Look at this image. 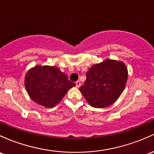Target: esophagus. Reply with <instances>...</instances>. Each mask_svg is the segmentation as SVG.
I'll return each mask as SVG.
<instances>
[{"instance_id":"1","label":"esophagus","mask_w":154,"mask_h":154,"mask_svg":"<svg viewBox=\"0 0 154 154\" xmlns=\"http://www.w3.org/2000/svg\"><path fill=\"white\" fill-rule=\"evenodd\" d=\"M80 85H81L80 82L79 80H77V82H76V87H77V88H80Z\"/></svg>"}]
</instances>
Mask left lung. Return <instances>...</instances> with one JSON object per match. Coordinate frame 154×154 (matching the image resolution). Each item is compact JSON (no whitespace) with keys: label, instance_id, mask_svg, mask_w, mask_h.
<instances>
[{"label":"left lung","instance_id":"left-lung-1","mask_svg":"<svg viewBox=\"0 0 154 154\" xmlns=\"http://www.w3.org/2000/svg\"><path fill=\"white\" fill-rule=\"evenodd\" d=\"M127 77V69L123 62L107 59L89 69L80 91L92 107H106L122 94Z\"/></svg>","mask_w":154,"mask_h":154}]
</instances>
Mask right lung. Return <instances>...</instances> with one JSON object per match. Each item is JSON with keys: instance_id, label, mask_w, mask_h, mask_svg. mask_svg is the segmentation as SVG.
I'll return each instance as SVG.
<instances>
[{"instance_id": "obj_1", "label": "right lung", "mask_w": 154, "mask_h": 154, "mask_svg": "<svg viewBox=\"0 0 154 154\" xmlns=\"http://www.w3.org/2000/svg\"><path fill=\"white\" fill-rule=\"evenodd\" d=\"M25 85L30 97L46 107H55L76 85L58 67L36 66L26 74Z\"/></svg>"}]
</instances>
